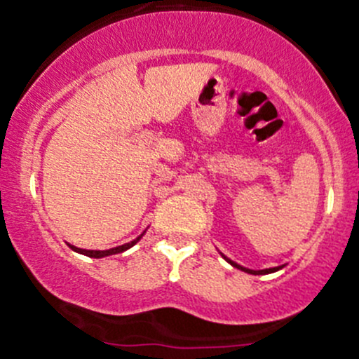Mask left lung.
<instances>
[{
	"label": "left lung",
	"mask_w": 359,
	"mask_h": 359,
	"mask_svg": "<svg viewBox=\"0 0 359 359\" xmlns=\"http://www.w3.org/2000/svg\"><path fill=\"white\" fill-rule=\"evenodd\" d=\"M224 259H226V257H224ZM226 261L230 262L231 266H235V268L242 269V271H245V273H250V275H268V273H275V271H278V269H282V268H283V266H276V268H268V269H259V271H254V269L242 268V266L236 264V262H233L231 259H226Z\"/></svg>",
	"instance_id": "obj_1"
}]
</instances>
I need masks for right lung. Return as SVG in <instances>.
Instances as JSON below:
<instances>
[{"instance_id": "add662e5", "label": "right lung", "mask_w": 359, "mask_h": 359, "mask_svg": "<svg viewBox=\"0 0 359 359\" xmlns=\"http://www.w3.org/2000/svg\"><path fill=\"white\" fill-rule=\"evenodd\" d=\"M143 233H145V231H143ZM143 233L140 235L138 238H135V240H131V242L124 243V245L114 247V249H109V250H88V249H79V247H76V245H70V243H69V247H70V249L74 250V252H79V254H84V256H88V257H97V259H100V257L112 256V254H121V252H124V250L131 249V247L135 245L136 242H140V238H142Z\"/></svg>"}]
</instances>
